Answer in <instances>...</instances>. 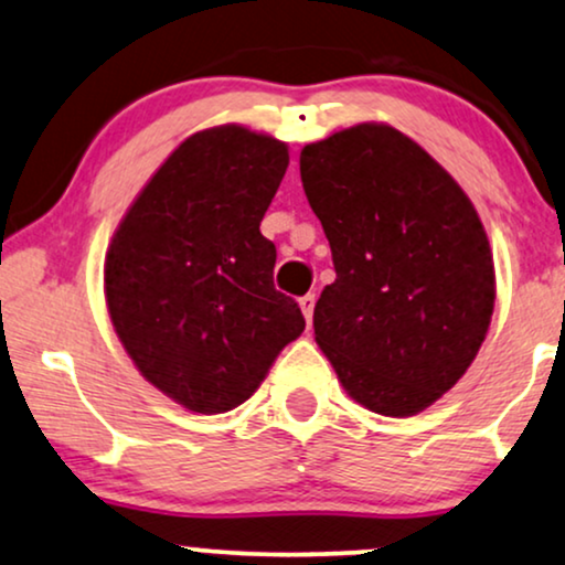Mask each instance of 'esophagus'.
I'll use <instances>...</instances> for the list:
<instances>
[{
	"label": "esophagus",
	"mask_w": 565,
	"mask_h": 565,
	"mask_svg": "<svg viewBox=\"0 0 565 565\" xmlns=\"http://www.w3.org/2000/svg\"><path fill=\"white\" fill-rule=\"evenodd\" d=\"M299 307H302V316L310 320L312 318V310H316V295L299 297Z\"/></svg>",
	"instance_id": "esophagus-1"
}]
</instances>
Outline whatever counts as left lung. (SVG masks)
<instances>
[{"mask_svg": "<svg viewBox=\"0 0 565 565\" xmlns=\"http://www.w3.org/2000/svg\"><path fill=\"white\" fill-rule=\"evenodd\" d=\"M335 281L312 328L339 383L383 417H412L472 365L495 307L484 226L459 182L409 135L362 122L299 153Z\"/></svg>", "mask_w": 565, "mask_h": 565, "instance_id": "8db88e82", "label": "left lung"}]
</instances>
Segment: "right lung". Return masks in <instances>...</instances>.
<instances>
[{
  "label": "right lung",
  "instance_id": "1",
  "mask_svg": "<svg viewBox=\"0 0 565 565\" xmlns=\"http://www.w3.org/2000/svg\"><path fill=\"white\" fill-rule=\"evenodd\" d=\"M289 167L287 142L242 125L182 140L106 249L104 295L125 352L184 409L224 414L266 381L305 331L274 287L260 221Z\"/></svg>",
  "mask_w": 565,
  "mask_h": 565
}]
</instances>
